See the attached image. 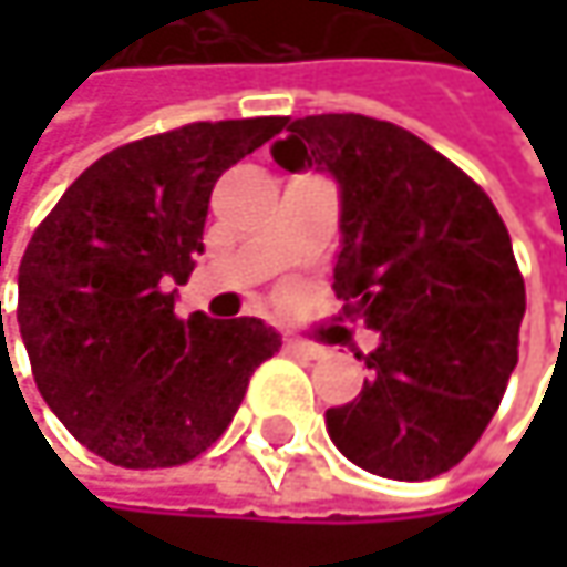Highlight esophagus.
Listing matches in <instances>:
<instances>
[{
    "label": "esophagus",
    "mask_w": 567,
    "mask_h": 567,
    "mask_svg": "<svg viewBox=\"0 0 567 567\" xmlns=\"http://www.w3.org/2000/svg\"><path fill=\"white\" fill-rule=\"evenodd\" d=\"M285 351H288V354H298V358H321V354H324L321 344L301 341V338H285Z\"/></svg>",
    "instance_id": "34e87169"
}]
</instances>
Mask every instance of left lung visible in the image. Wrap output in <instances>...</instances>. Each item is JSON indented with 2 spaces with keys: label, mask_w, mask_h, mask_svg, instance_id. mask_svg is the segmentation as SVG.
Instances as JSON below:
<instances>
[{
  "label": "left lung",
  "mask_w": 567,
  "mask_h": 567,
  "mask_svg": "<svg viewBox=\"0 0 567 567\" xmlns=\"http://www.w3.org/2000/svg\"><path fill=\"white\" fill-rule=\"evenodd\" d=\"M272 144L285 171L341 189L334 291L381 334L371 381L324 413L331 443L388 480H433L483 436L518 361L525 282L493 199L416 134L364 114H311Z\"/></svg>",
  "instance_id": "left-lung-1"
}]
</instances>
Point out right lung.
<instances>
[{
    "label": "right lung",
    "instance_id": "right-lung-1",
    "mask_svg": "<svg viewBox=\"0 0 567 567\" xmlns=\"http://www.w3.org/2000/svg\"><path fill=\"white\" fill-rule=\"evenodd\" d=\"M285 117L199 121L104 154L35 229L19 331L68 433L124 470L196 460L236 416L282 338L259 318H176L216 179Z\"/></svg>",
    "mask_w": 567,
    "mask_h": 567
}]
</instances>
